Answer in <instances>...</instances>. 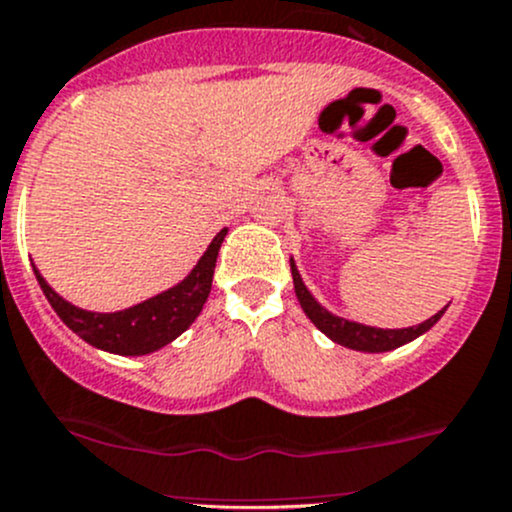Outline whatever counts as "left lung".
<instances>
[{"label":"left lung","instance_id":"obj_1","mask_svg":"<svg viewBox=\"0 0 512 512\" xmlns=\"http://www.w3.org/2000/svg\"><path fill=\"white\" fill-rule=\"evenodd\" d=\"M291 276H293V288H296L298 303H301L303 313L311 318L313 326H316L321 333H326L333 343L353 348V351L386 353V351H393V348L406 346V343L416 341L418 336H423V333L430 331V328L440 321V316L445 313V308H448V306L440 308V311L435 313V316H430L428 321L418 323V326H411V328L363 326V323L346 321V318L336 316V313H331L328 308H323L321 303L311 296V291L306 288V283H303V278H301V273H298L296 261H293V258H291Z\"/></svg>","mask_w":512,"mask_h":512}]
</instances>
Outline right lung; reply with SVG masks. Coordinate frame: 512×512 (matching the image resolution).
Masks as SVG:
<instances>
[{"label":"right lung","instance_id":"obj_1","mask_svg":"<svg viewBox=\"0 0 512 512\" xmlns=\"http://www.w3.org/2000/svg\"><path fill=\"white\" fill-rule=\"evenodd\" d=\"M229 229H221L204 251V256L196 261L189 276L176 286L136 303V306L124 308L114 313H96L84 311L74 303L64 301L34 266L39 286L44 296L52 303L57 316L77 333L89 346L101 348L116 356H146L159 348L169 346L174 338H179L191 323L199 318L206 298L211 293V278H214L216 256H219L221 244H224Z\"/></svg>","mask_w":512,"mask_h":512}]
</instances>
